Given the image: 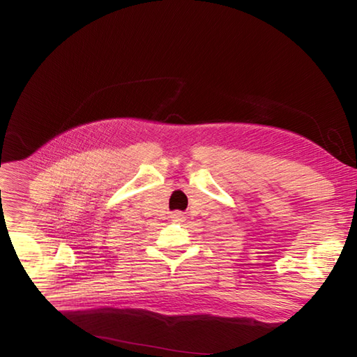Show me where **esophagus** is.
<instances>
[{
  "instance_id": "34e87169",
  "label": "esophagus",
  "mask_w": 357,
  "mask_h": 357,
  "mask_svg": "<svg viewBox=\"0 0 357 357\" xmlns=\"http://www.w3.org/2000/svg\"><path fill=\"white\" fill-rule=\"evenodd\" d=\"M173 221H178V222H183L184 219H185V215H184V211H173L172 213V216H170Z\"/></svg>"
}]
</instances>
